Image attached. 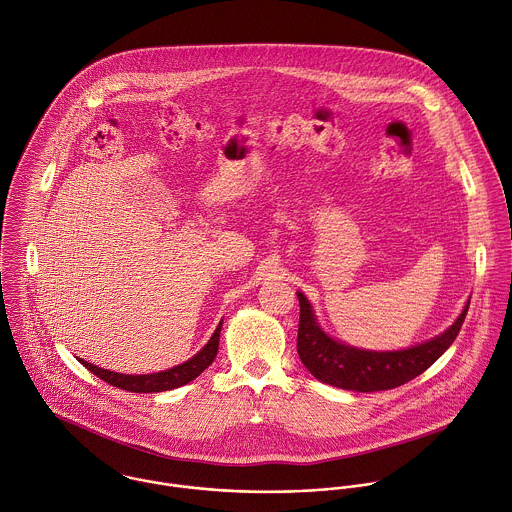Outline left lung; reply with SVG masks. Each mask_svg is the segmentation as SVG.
<instances>
[{
	"label": "left lung",
	"mask_w": 512,
	"mask_h": 512,
	"mask_svg": "<svg viewBox=\"0 0 512 512\" xmlns=\"http://www.w3.org/2000/svg\"><path fill=\"white\" fill-rule=\"evenodd\" d=\"M297 297L301 307L297 353L303 365L321 383L359 393L395 389L425 373L457 339L471 303L443 335L405 351L375 353L341 345L327 337L315 323L305 295L297 293Z\"/></svg>",
	"instance_id": "8db88e82"
}]
</instances>
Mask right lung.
<instances>
[{
  "mask_svg": "<svg viewBox=\"0 0 512 512\" xmlns=\"http://www.w3.org/2000/svg\"><path fill=\"white\" fill-rule=\"evenodd\" d=\"M223 323V321H221ZM221 323L215 329L213 337L209 339V343L189 361H185L183 365H177L173 369L161 371V373H151V375H121V373H113L107 369H99L83 359H79V363L91 371L93 375H97L101 381L129 391V393H161V391H169V389H177L181 385H187L189 381H193L195 377H199L215 359L217 349H219V335H221Z\"/></svg>",
  "mask_w": 512,
  "mask_h": 512,
  "instance_id": "obj_1",
  "label": "right lung"
}]
</instances>
